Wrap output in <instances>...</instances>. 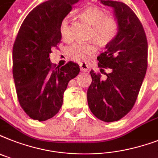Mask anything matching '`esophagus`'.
I'll return each instance as SVG.
<instances>
[{
  "instance_id": "esophagus-1",
  "label": "esophagus",
  "mask_w": 158,
  "mask_h": 158,
  "mask_svg": "<svg viewBox=\"0 0 158 158\" xmlns=\"http://www.w3.org/2000/svg\"><path fill=\"white\" fill-rule=\"evenodd\" d=\"M80 70L82 72H88V65L87 63H84V62H82L80 63Z\"/></svg>"
}]
</instances>
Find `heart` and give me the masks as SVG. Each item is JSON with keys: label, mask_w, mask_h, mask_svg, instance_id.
Listing matches in <instances>:
<instances>
[{"label": "heart", "mask_w": 158, "mask_h": 158, "mask_svg": "<svg viewBox=\"0 0 158 158\" xmlns=\"http://www.w3.org/2000/svg\"><path fill=\"white\" fill-rule=\"evenodd\" d=\"M79 17L92 26L89 38L96 40L100 45H107L115 39L118 33V22L96 6H88L79 13ZM59 33L65 41L72 39V31L70 22L63 19L59 26ZM97 46L93 43H75L67 48V54L77 61H88L97 52Z\"/></svg>", "instance_id": "obj_1"}]
</instances>
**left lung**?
I'll list each match as a JSON object with an SVG mask.
<instances>
[{
    "label": "left lung",
    "mask_w": 158,
    "mask_h": 158,
    "mask_svg": "<svg viewBox=\"0 0 158 158\" xmlns=\"http://www.w3.org/2000/svg\"><path fill=\"white\" fill-rule=\"evenodd\" d=\"M101 2L114 8L119 30L97 57L105 79L100 73L90 71L88 103L97 118L111 123L127 114L136 101L148 67V42L143 25L129 6L120 1ZM105 69L110 73H105Z\"/></svg>",
    "instance_id": "obj_1"
}]
</instances>
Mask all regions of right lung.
I'll use <instances>...</instances> for the list:
<instances>
[{"mask_svg":"<svg viewBox=\"0 0 158 158\" xmlns=\"http://www.w3.org/2000/svg\"><path fill=\"white\" fill-rule=\"evenodd\" d=\"M79 0H49L33 9L19 28L13 46V76L22 109L31 118L45 121L56 115L68 83L79 66L52 65L49 54L61 42V21Z\"/></svg>","mask_w":158,"mask_h":158,"instance_id":"right-lung-1","label":"right lung"}]
</instances>
